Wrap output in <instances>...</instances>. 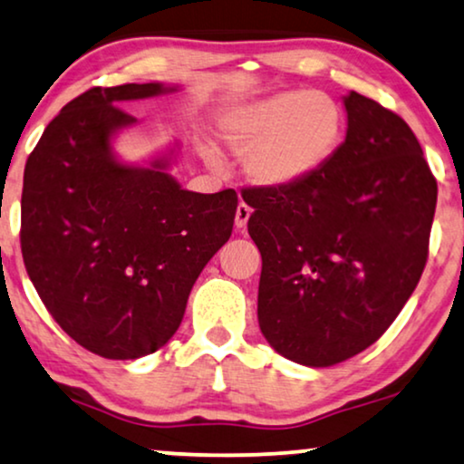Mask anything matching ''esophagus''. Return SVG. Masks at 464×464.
<instances>
[{
    "instance_id": "1",
    "label": "esophagus",
    "mask_w": 464,
    "mask_h": 464,
    "mask_svg": "<svg viewBox=\"0 0 464 464\" xmlns=\"http://www.w3.org/2000/svg\"><path fill=\"white\" fill-rule=\"evenodd\" d=\"M251 218V208L245 205V202H238L237 207V215H234V226L238 227V230H243V227L246 226V221H249Z\"/></svg>"
}]
</instances>
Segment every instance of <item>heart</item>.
Here are the masks:
<instances>
[{"instance_id":"1","label":"heart","mask_w":464,"mask_h":464,"mask_svg":"<svg viewBox=\"0 0 464 464\" xmlns=\"http://www.w3.org/2000/svg\"><path fill=\"white\" fill-rule=\"evenodd\" d=\"M346 118L332 94L291 88L238 107L221 137L256 186L297 188L327 167L344 139Z\"/></svg>"}]
</instances>
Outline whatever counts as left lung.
Listing matches in <instances>:
<instances>
[{
	"instance_id": "left-lung-1",
	"label": "left lung",
	"mask_w": 464,
	"mask_h": 464,
	"mask_svg": "<svg viewBox=\"0 0 464 464\" xmlns=\"http://www.w3.org/2000/svg\"><path fill=\"white\" fill-rule=\"evenodd\" d=\"M344 143L297 188L243 189L262 253L257 321L278 354L329 367L372 346L420 281L437 181L405 120L344 97Z\"/></svg>"
}]
</instances>
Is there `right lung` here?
Returning a JSON list of instances; mask_svg holds the SVG:
<instances>
[{
  "instance_id": "add662e5",
  "label": "right lung",
  "mask_w": 464,
  "mask_h": 464,
  "mask_svg": "<svg viewBox=\"0 0 464 464\" xmlns=\"http://www.w3.org/2000/svg\"><path fill=\"white\" fill-rule=\"evenodd\" d=\"M160 92L162 84L88 88L46 126L24 164V268L63 332L105 359H139L167 344L237 215L234 189L188 192L167 160L139 169L111 156L113 132L137 122L118 103Z\"/></svg>"
}]
</instances>
